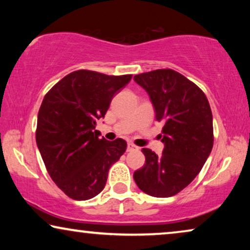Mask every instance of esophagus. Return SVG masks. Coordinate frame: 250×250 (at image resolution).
<instances>
[{"label": "esophagus", "mask_w": 250, "mask_h": 250, "mask_svg": "<svg viewBox=\"0 0 250 250\" xmlns=\"http://www.w3.org/2000/svg\"><path fill=\"white\" fill-rule=\"evenodd\" d=\"M133 150H139V148L135 145H133L132 142H129L127 145V151H133Z\"/></svg>", "instance_id": "34e87169"}]
</instances>
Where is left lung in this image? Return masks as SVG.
Here are the masks:
<instances>
[{"mask_svg":"<svg viewBox=\"0 0 250 250\" xmlns=\"http://www.w3.org/2000/svg\"><path fill=\"white\" fill-rule=\"evenodd\" d=\"M149 94L156 121L163 126V153L143 148L146 164L133 174L143 192L157 198L175 196L192 182L213 149V115L206 95L173 69L134 76Z\"/></svg>","mask_w":250,"mask_h":250,"instance_id":"obj_1","label":"left lung"}]
</instances>
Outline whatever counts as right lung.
Masks as SVG:
<instances>
[{"label": "right lung", "mask_w": 250, "mask_h": 250, "mask_svg": "<svg viewBox=\"0 0 250 250\" xmlns=\"http://www.w3.org/2000/svg\"><path fill=\"white\" fill-rule=\"evenodd\" d=\"M131 78L132 75L76 70L43 99L36 143L51 179L71 199L87 200L100 193L111 165L125 152V140L99 139L95 125Z\"/></svg>", "instance_id": "right-lung-1"}]
</instances>
